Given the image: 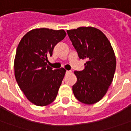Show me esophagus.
<instances>
[{
  "mask_svg": "<svg viewBox=\"0 0 131 131\" xmlns=\"http://www.w3.org/2000/svg\"><path fill=\"white\" fill-rule=\"evenodd\" d=\"M72 73V71H66V73Z\"/></svg>",
  "mask_w": 131,
  "mask_h": 131,
  "instance_id": "esophagus-1",
  "label": "esophagus"
}]
</instances>
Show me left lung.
Returning a JSON list of instances; mask_svg holds the SVG:
<instances>
[{
	"instance_id": "obj_1",
	"label": "left lung",
	"mask_w": 131,
	"mask_h": 131,
	"mask_svg": "<svg viewBox=\"0 0 131 131\" xmlns=\"http://www.w3.org/2000/svg\"><path fill=\"white\" fill-rule=\"evenodd\" d=\"M70 40L80 59H86L84 70L74 71L77 81L73 92L83 103L92 105L103 98L112 83L116 58L104 33L93 27L68 30Z\"/></svg>"
}]
</instances>
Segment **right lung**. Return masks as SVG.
<instances>
[{"label":"right lung","instance_id":"1","mask_svg":"<svg viewBox=\"0 0 131 131\" xmlns=\"http://www.w3.org/2000/svg\"><path fill=\"white\" fill-rule=\"evenodd\" d=\"M66 36L64 30L36 28L20 41L14 59V74L27 99L38 106L54 101L66 71L53 70L48 63L54 47Z\"/></svg>","mask_w":131,"mask_h":131}]
</instances>
